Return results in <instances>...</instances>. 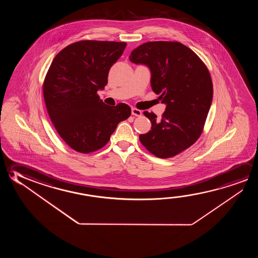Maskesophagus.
Masks as SVG:
<instances>
[{
	"label": "esophagus",
	"instance_id": "esophagus-1",
	"mask_svg": "<svg viewBox=\"0 0 258 258\" xmlns=\"http://www.w3.org/2000/svg\"><path fill=\"white\" fill-rule=\"evenodd\" d=\"M131 114L134 115L136 117H140L142 115V111L140 110H138V109H136V108H132L131 109Z\"/></svg>",
	"mask_w": 258,
	"mask_h": 258
}]
</instances>
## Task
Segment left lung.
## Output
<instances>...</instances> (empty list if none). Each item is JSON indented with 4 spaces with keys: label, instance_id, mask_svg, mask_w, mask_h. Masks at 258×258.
<instances>
[{
    "label": "left lung",
    "instance_id": "left-lung-1",
    "mask_svg": "<svg viewBox=\"0 0 258 258\" xmlns=\"http://www.w3.org/2000/svg\"><path fill=\"white\" fill-rule=\"evenodd\" d=\"M130 60L149 68L152 90L166 105L161 118L144 111L152 127L140 136V142L157 157L176 156L203 132L213 96L208 68L194 51L173 41L144 43Z\"/></svg>",
    "mask_w": 258,
    "mask_h": 258
}]
</instances>
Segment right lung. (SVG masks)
I'll list each match as a JSON object with an SVG mask.
<instances>
[{"label":"right lung","instance_id":"obj_1","mask_svg":"<svg viewBox=\"0 0 258 258\" xmlns=\"http://www.w3.org/2000/svg\"><path fill=\"white\" fill-rule=\"evenodd\" d=\"M126 46L82 40L64 47L51 63L43 85L47 112L62 140L77 152L104 147L118 123L131 116L130 106L106 105L97 94Z\"/></svg>","mask_w":258,"mask_h":258}]
</instances>
